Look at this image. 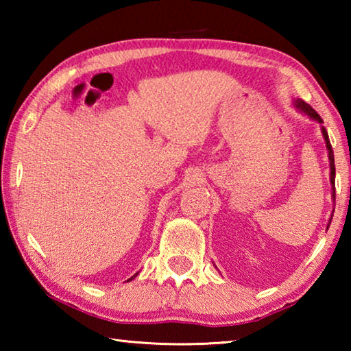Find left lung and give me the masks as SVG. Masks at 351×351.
<instances>
[{"mask_svg":"<svg viewBox=\"0 0 351 351\" xmlns=\"http://www.w3.org/2000/svg\"><path fill=\"white\" fill-rule=\"evenodd\" d=\"M294 106L297 110H299L300 112H304L305 116L311 117L313 121H316L319 123H324L322 117H320L316 111H314L310 105L305 104L304 100L300 99H295L294 100ZM322 134H324V139H325V144H326V150H328V159H330V181H331V186H332V199H335L336 197V190H335V176H336V169H335V154H332V148H331V144H330V138H328V133H326L325 127H322ZM331 223V218L328 221V226Z\"/></svg>","mask_w":351,"mask_h":351,"instance_id":"obj_1","label":"left lung"}]
</instances>
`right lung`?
<instances>
[{"label": "right lung", "mask_w": 351, "mask_h": 351, "mask_svg": "<svg viewBox=\"0 0 351 351\" xmlns=\"http://www.w3.org/2000/svg\"><path fill=\"white\" fill-rule=\"evenodd\" d=\"M136 276H138V274H134V276H133V277H132V278H130V280H133V278H134V277H136Z\"/></svg>", "instance_id": "right-lung-1"}]
</instances>
